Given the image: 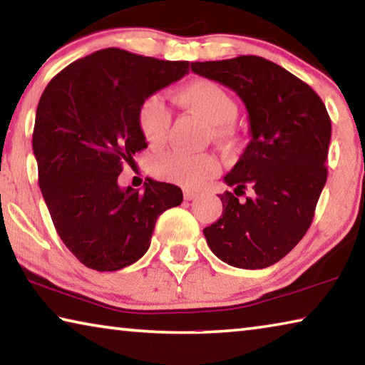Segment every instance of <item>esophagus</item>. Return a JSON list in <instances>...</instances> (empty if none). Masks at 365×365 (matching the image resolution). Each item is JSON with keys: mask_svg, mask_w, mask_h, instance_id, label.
I'll return each mask as SVG.
<instances>
[{"mask_svg": "<svg viewBox=\"0 0 365 365\" xmlns=\"http://www.w3.org/2000/svg\"><path fill=\"white\" fill-rule=\"evenodd\" d=\"M196 196H197V193H195V191H190V190H185V191H183V197H185V201H191V200H195Z\"/></svg>", "mask_w": 365, "mask_h": 365, "instance_id": "esophagus-1", "label": "esophagus"}]
</instances>
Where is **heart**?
Segmentation results:
<instances>
[{
    "label": "heart",
    "mask_w": 365,
    "mask_h": 365,
    "mask_svg": "<svg viewBox=\"0 0 365 365\" xmlns=\"http://www.w3.org/2000/svg\"><path fill=\"white\" fill-rule=\"evenodd\" d=\"M175 100L183 108L193 110L202 119L212 123L215 133L225 132L227 123L237 115V104L232 96L219 83L200 78L183 85L175 91ZM138 128L143 138L151 146H158L165 140L170 127V113L163 98L159 95L146 96L140 103L137 110ZM154 175L165 182L183 185V187H200L209 178H212L220 169L219 159L214 154H185L178 151H168L158 154L153 159Z\"/></svg>",
    "instance_id": "1"
}]
</instances>
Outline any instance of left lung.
I'll return each instance as SVG.
<instances>
[{"mask_svg": "<svg viewBox=\"0 0 365 365\" xmlns=\"http://www.w3.org/2000/svg\"><path fill=\"white\" fill-rule=\"evenodd\" d=\"M228 86L248 110L251 140L224 177V212L202 233L220 261L264 269L292 251L311 227L327 182L331 122L311 86L259 56L191 63ZM250 196L239 200L245 190Z\"/></svg>", "mask_w": 365, "mask_h": 365, "instance_id": "1", "label": "left lung"}]
</instances>
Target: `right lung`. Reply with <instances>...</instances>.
I'll list each match as a JSON object with an SVG mask.
<instances>
[{"label":"right lung","instance_id":"right-lung-1","mask_svg":"<svg viewBox=\"0 0 365 365\" xmlns=\"http://www.w3.org/2000/svg\"><path fill=\"white\" fill-rule=\"evenodd\" d=\"M188 64L106 48L67 66L43 91L32 138L40 190L63 243L88 269L137 262L159 215L183 201L175 185L150 178L140 193L117 178L148 146L140 103L180 80Z\"/></svg>","mask_w":365,"mask_h":365}]
</instances>
